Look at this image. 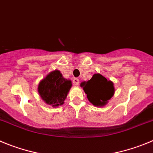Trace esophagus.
Segmentation results:
<instances>
[{
  "mask_svg": "<svg viewBox=\"0 0 153 153\" xmlns=\"http://www.w3.org/2000/svg\"><path fill=\"white\" fill-rule=\"evenodd\" d=\"M72 82H73V85H75V86H78V85H79V79L78 78H74L73 80H72Z\"/></svg>",
  "mask_w": 153,
  "mask_h": 153,
  "instance_id": "34e87169",
  "label": "esophagus"
}]
</instances>
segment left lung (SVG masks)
I'll return each instance as SVG.
<instances>
[{
  "instance_id": "obj_1",
  "label": "left lung",
  "mask_w": 153,
  "mask_h": 153,
  "mask_svg": "<svg viewBox=\"0 0 153 153\" xmlns=\"http://www.w3.org/2000/svg\"><path fill=\"white\" fill-rule=\"evenodd\" d=\"M88 99L95 106H104L114 94V84L100 74H94L88 82L81 83Z\"/></svg>"
}]
</instances>
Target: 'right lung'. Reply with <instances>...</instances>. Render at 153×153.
<instances>
[{
  "mask_svg": "<svg viewBox=\"0 0 153 153\" xmlns=\"http://www.w3.org/2000/svg\"><path fill=\"white\" fill-rule=\"evenodd\" d=\"M71 87V81L65 79L60 71L56 70L39 82L38 91L46 104L58 107L64 104Z\"/></svg>",
  "mask_w": 153,
  "mask_h": 153,
  "instance_id": "add662e5",
  "label": "right lung"
}]
</instances>
